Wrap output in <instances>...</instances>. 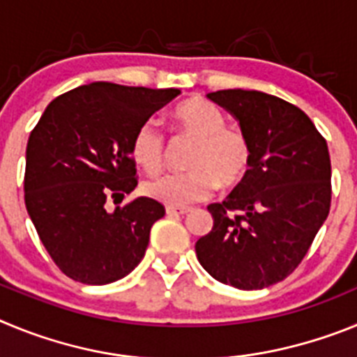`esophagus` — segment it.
Here are the masks:
<instances>
[{
  "mask_svg": "<svg viewBox=\"0 0 357 357\" xmlns=\"http://www.w3.org/2000/svg\"><path fill=\"white\" fill-rule=\"evenodd\" d=\"M191 211V207H176V206H168L166 207V213L169 216H181V214H188Z\"/></svg>",
  "mask_w": 357,
  "mask_h": 357,
  "instance_id": "1",
  "label": "esophagus"
}]
</instances>
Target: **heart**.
Instances as JSON below:
<instances>
[{"mask_svg":"<svg viewBox=\"0 0 357 357\" xmlns=\"http://www.w3.org/2000/svg\"><path fill=\"white\" fill-rule=\"evenodd\" d=\"M173 130L195 139L189 155V172L169 173L148 182L144 191L168 206H188L209 197L218 184L234 188L252 166V143L236 127H227L225 116L204 98H189L173 109ZM130 155L148 175L162 172L166 162V137L155 121L141 123L132 135Z\"/></svg>","mask_w":357,"mask_h":357,"instance_id":"heart-1","label":"heart"}]
</instances>
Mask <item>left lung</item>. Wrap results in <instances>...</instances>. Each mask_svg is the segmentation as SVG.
Instances as JSON below:
<instances>
[{"label": "left lung", "mask_w": 357, "mask_h": 357, "mask_svg": "<svg viewBox=\"0 0 357 357\" xmlns=\"http://www.w3.org/2000/svg\"><path fill=\"white\" fill-rule=\"evenodd\" d=\"M227 109L252 143L247 176L222 204H211L214 225L195 245L216 280L263 289L293 273L331 209L327 141L304 110L261 91L207 94Z\"/></svg>", "instance_id": "obj_1"}]
</instances>
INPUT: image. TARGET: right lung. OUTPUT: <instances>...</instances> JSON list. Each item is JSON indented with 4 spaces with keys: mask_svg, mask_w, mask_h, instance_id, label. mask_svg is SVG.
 <instances>
[{
    "mask_svg": "<svg viewBox=\"0 0 357 357\" xmlns=\"http://www.w3.org/2000/svg\"><path fill=\"white\" fill-rule=\"evenodd\" d=\"M181 94L94 82L56 96L26 144L24 204L53 263L69 279L109 284L144 257L164 206L139 197L107 211L137 185L132 135Z\"/></svg>",
    "mask_w": 357,
    "mask_h": 357,
    "instance_id": "obj_1",
    "label": "right lung"
}]
</instances>
